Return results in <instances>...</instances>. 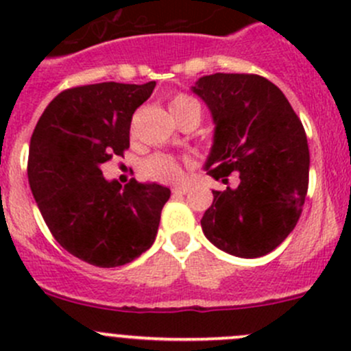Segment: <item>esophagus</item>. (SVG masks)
<instances>
[{
	"label": "esophagus",
	"instance_id": "esophagus-1",
	"mask_svg": "<svg viewBox=\"0 0 351 351\" xmlns=\"http://www.w3.org/2000/svg\"><path fill=\"white\" fill-rule=\"evenodd\" d=\"M189 190H190V186H186V185L175 186V189H173V193H175V195H185V193H189Z\"/></svg>",
	"mask_w": 351,
	"mask_h": 351
}]
</instances>
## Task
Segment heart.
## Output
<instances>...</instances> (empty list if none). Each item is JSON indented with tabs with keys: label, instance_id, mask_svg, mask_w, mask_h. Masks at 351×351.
<instances>
[{
	"label": "heart",
	"instance_id": "b5f03b06",
	"mask_svg": "<svg viewBox=\"0 0 351 351\" xmlns=\"http://www.w3.org/2000/svg\"><path fill=\"white\" fill-rule=\"evenodd\" d=\"M195 110L200 113V105L197 104L195 98H192L186 93H176L175 97L169 100V112L176 120L183 115V113ZM143 175L146 178L154 180V182L161 183H176L183 178V166L178 158L171 154L158 153L149 156L146 161L143 162Z\"/></svg>",
	"mask_w": 351,
	"mask_h": 351
}]
</instances>
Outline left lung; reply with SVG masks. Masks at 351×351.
<instances>
[{
    "label": "left lung",
    "mask_w": 351,
    "mask_h": 351,
    "mask_svg": "<svg viewBox=\"0 0 351 351\" xmlns=\"http://www.w3.org/2000/svg\"><path fill=\"white\" fill-rule=\"evenodd\" d=\"M193 91L215 122L214 146L205 165L217 182L238 186L214 190L200 224L226 253L258 258L274 251L302 214L309 186V146L302 122L285 95L267 77L215 73Z\"/></svg>",
    "instance_id": "8db88e82"
}]
</instances>
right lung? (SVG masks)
Returning a JSON list of instances; mask_svg holds the SVG:
<instances>
[{
    "label": "right lung",
    "instance_id": "add662e5",
    "mask_svg": "<svg viewBox=\"0 0 351 351\" xmlns=\"http://www.w3.org/2000/svg\"><path fill=\"white\" fill-rule=\"evenodd\" d=\"M156 83H97L61 91L35 125L28 182L54 239L86 263L122 267L149 250L169 189L107 182L100 166L129 149L130 120Z\"/></svg>",
    "mask_w": 351,
    "mask_h": 351
}]
</instances>
